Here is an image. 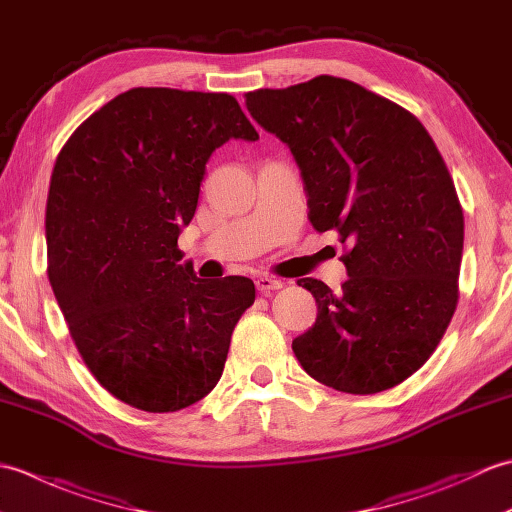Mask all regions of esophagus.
<instances>
[{"label":"esophagus","instance_id":"esophagus-1","mask_svg":"<svg viewBox=\"0 0 512 512\" xmlns=\"http://www.w3.org/2000/svg\"><path fill=\"white\" fill-rule=\"evenodd\" d=\"M255 286H257V290H259V292H262V295H270V292H275V290H279V288H284V284H281L279 279H275V277H268V275L257 277V279H255Z\"/></svg>","mask_w":512,"mask_h":512}]
</instances>
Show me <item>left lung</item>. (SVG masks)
I'll return each instance as SVG.
<instances>
[{
  "instance_id": "1",
  "label": "left lung",
  "mask_w": 512,
  "mask_h": 512,
  "mask_svg": "<svg viewBox=\"0 0 512 512\" xmlns=\"http://www.w3.org/2000/svg\"><path fill=\"white\" fill-rule=\"evenodd\" d=\"M246 110L288 145L312 226L350 246L339 292L299 279L319 314L292 352L345 394L396 387L427 363L458 303L464 215L436 143L400 105L328 74L248 92Z\"/></svg>"
}]
</instances>
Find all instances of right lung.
<instances>
[{"label":"right lung","instance_id":"right-lung-1","mask_svg":"<svg viewBox=\"0 0 512 512\" xmlns=\"http://www.w3.org/2000/svg\"><path fill=\"white\" fill-rule=\"evenodd\" d=\"M259 134L231 94L134 88L63 145L48 206V279L76 350L118 400L180 411L217 385L248 277L200 279L178 237L211 154Z\"/></svg>","mask_w":512,"mask_h":512}]
</instances>
